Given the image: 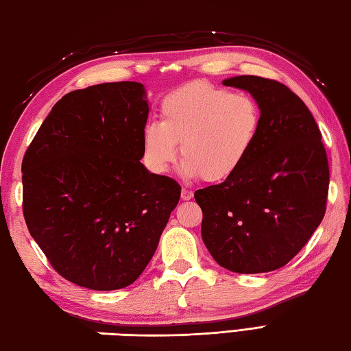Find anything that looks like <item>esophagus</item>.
I'll list each match as a JSON object with an SVG mask.
<instances>
[{"label": "esophagus", "instance_id": "esophagus-1", "mask_svg": "<svg viewBox=\"0 0 351 351\" xmlns=\"http://www.w3.org/2000/svg\"><path fill=\"white\" fill-rule=\"evenodd\" d=\"M194 197V193L191 189H186V188H183L182 189V200H191V198Z\"/></svg>", "mask_w": 351, "mask_h": 351}]
</instances>
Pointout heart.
Returning a JSON list of instances; mask_svg holds the SVG:
<instances>
[{
  "label": "heart",
  "mask_w": 351,
  "mask_h": 351,
  "mask_svg": "<svg viewBox=\"0 0 351 351\" xmlns=\"http://www.w3.org/2000/svg\"><path fill=\"white\" fill-rule=\"evenodd\" d=\"M160 123L142 133L143 163L151 173L165 174L180 153L182 174L224 182L241 169L256 145L261 108L252 96L234 93L206 82L184 85L163 99Z\"/></svg>",
  "instance_id": "1"
}]
</instances>
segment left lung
Wrapping results in <instances>:
<instances>
[{"instance_id": "obj_1", "label": "left lung", "mask_w": 351, "mask_h": 351, "mask_svg": "<svg viewBox=\"0 0 351 351\" xmlns=\"http://www.w3.org/2000/svg\"><path fill=\"white\" fill-rule=\"evenodd\" d=\"M223 84L249 91L263 122L241 169L220 184L195 191L202 238L230 272H272L306 246L322 221L330 182L327 153L310 110L284 84L250 75Z\"/></svg>"}]
</instances>
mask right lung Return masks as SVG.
<instances>
[{
    "instance_id": "1",
    "label": "right lung",
    "mask_w": 351,
    "mask_h": 351,
    "mask_svg": "<svg viewBox=\"0 0 351 351\" xmlns=\"http://www.w3.org/2000/svg\"><path fill=\"white\" fill-rule=\"evenodd\" d=\"M149 113L138 82L76 90L55 104L23 158V213L65 280L133 284L153 258L180 184L141 163Z\"/></svg>"
}]
</instances>
